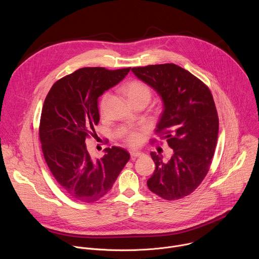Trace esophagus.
<instances>
[{"instance_id": "1", "label": "esophagus", "mask_w": 259, "mask_h": 259, "mask_svg": "<svg viewBox=\"0 0 259 259\" xmlns=\"http://www.w3.org/2000/svg\"><path fill=\"white\" fill-rule=\"evenodd\" d=\"M130 154H131V156H132L133 158H139V157H142V156H143V153L137 152V151H131Z\"/></svg>"}]
</instances>
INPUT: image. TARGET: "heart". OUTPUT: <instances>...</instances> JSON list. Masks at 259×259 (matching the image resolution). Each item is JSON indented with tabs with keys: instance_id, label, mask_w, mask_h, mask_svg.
Listing matches in <instances>:
<instances>
[{
	"instance_id": "heart-1",
	"label": "heart",
	"mask_w": 259,
	"mask_h": 259,
	"mask_svg": "<svg viewBox=\"0 0 259 259\" xmlns=\"http://www.w3.org/2000/svg\"><path fill=\"white\" fill-rule=\"evenodd\" d=\"M125 94L131 101V103L135 106L139 103H149L152 99L153 92L152 89L147 86L145 83L138 81V80H133L128 82L124 88H123ZM109 98V92L105 91L100 97L99 101V108L100 112H103L105 104ZM123 139L132 146H136L140 144L142 140V132L135 130V129H129L124 131L123 133Z\"/></svg>"
}]
</instances>
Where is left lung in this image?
Returning <instances> with one entry per match:
<instances>
[{"label":"left lung","mask_w":259,"mask_h":259,"mask_svg":"<svg viewBox=\"0 0 259 259\" xmlns=\"http://www.w3.org/2000/svg\"><path fill=\"white\" fill-rule=\"evenodd\" d=\"M132 71L161 95L164 110L155 133L173 149L167 162L151 153L156 169L147 187L165 200L182 199L200 186L212 163L219 125L212 93L199 78L174 63L138 66Z\"/></svg>","instance_id":"obj_1"}]
</instances>
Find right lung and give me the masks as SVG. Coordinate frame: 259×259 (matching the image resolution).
Masks as SVG:
<instances>
[{
  "mask_svg": "<svg viewBox=\"0 0 259 259\" xmlns=\"http://www.w3.org/2000/svg\"><path fill=\"white\" fill-rule=\"evenodd\" d=\"M130 69L83 67L56 81L46 96L39 126L42 152L61 190L72 200L93 203L102 198L130 159L120 146L107 147L101 159H94L86 146L87 138L97 136L98 97Z\"/></svg>",
  "mask_w": 259,
  "mask_h": 259,
  "instance_id": "right-lung-1",
  "label": "right lung"
}]
</instances>
